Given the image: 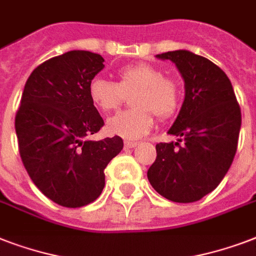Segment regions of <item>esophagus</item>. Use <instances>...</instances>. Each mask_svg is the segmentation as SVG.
Listing matches in <instances>:
<instances>
[{
	"label": "esophagus",
	"instance_id": "34e87169",
	"mask_svg": "<svg viewBox=\"0 0 256 256\" xmlns=\"http://www.w3.org/2000/svg\"><path fill=\"white\" fill-rule=\"evenodd\" d=\"M138 144V142H132V140H124V148H134Z\"/></svg>",
	"mask_w": 256,
	"mask_h": 256
}]
</instances>
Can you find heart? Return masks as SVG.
Returning a JSON list of instances; mask_svg holds the SVG:
<instances>
[{
    "label": "heart",
    "mask_w": 256,
    "mask_h": 256,
    "mask_svg": "<svg viewBox=\"0 0 256 256\" xmlns=\"http://www.w3.org/2000/svg\"><path fill=\"white\" fill-rule=\"evenodd\" d=\"M118 82L96 77L88 84V96L104 112L114 110L126 96L132 98V110L120 112L110 116L106 128L112 136L124 140H138L154 126L156 118H168L176 112L180 92L176 82L164 77V72L144 62L120 68Z\"/></svg>",
    "instance_id": "heart-1"
}]
</instances>
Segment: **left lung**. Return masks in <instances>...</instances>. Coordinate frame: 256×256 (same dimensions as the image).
<instances>
[{
	"instance_id": "obj_1",
	"label": "left lung",
	"mask_w": 256,
	"mask_h": 256,
	"mask_svg": "<svg viewBox=\"0 0 256 256\" xmlns=\"http://www.w3.org/2000/svg\"><path fill=\"white\" fill-rule=\"evenodd\" d=\"M156 58L175 64L184 81V100L168 132L178 142L156 144L148 182L168 200L196 202L218 186L234 160L240 108L226 73L210 60L188 50Z\"/></svg>"
}]
</instances>
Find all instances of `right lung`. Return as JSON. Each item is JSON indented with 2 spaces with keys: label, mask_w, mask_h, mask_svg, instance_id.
Segmentation results:
<instances>
[{
  "label": "right lung",
  "mask_w": 256,
  "mask_h": 256,
  "mask_svg": "<svg viewBox=\"0 0 256 256\" xmlns=\"http://www.w3.org/2000/svg\"><path fill=\"white\" fill-rule=\"evenodd\" d=\"M100 54L72 50L37 66L16 114L22 164L42 194L60 206H86L104 187V168L124 148L120 136L88 140L104 120L88 84L104 69Z\"/></svg>",
  "instance_id": "add662e5"
}]
</instances>
